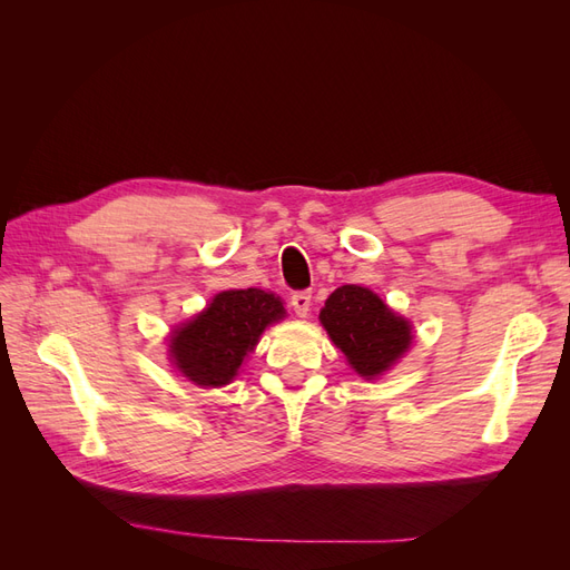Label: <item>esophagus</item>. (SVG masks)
<instances>
[{
	"label": "esophagus",
	"mask_w": 570,
	"mask_h": 570,
	"mask_svg": "<svg viewBox=\"0 0 570 570\" xmlns=\"http://www.w3.org/2000/svg\"><path fill=\"white\" fill-rule=\"evenodd\" d=\"M289 304H292V308H295V314L299 318H304L308 314V308H312V292H306V289L295 292V295H292V299H289Z\"/></svg>",
	"instance_id": "1"
}]
</instances>
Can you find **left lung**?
Returning a JSON list of instances; mask_svg holds the SVG:
<instances>
[{"label":"left lung","instance_id":"8db88e82","mask_svg":"<svg viewBox=\"0 0 570 570\" xmlns=\"http://www.w3.org/2000/svg\"><path fill=\"white\" fill-rule=\"evenodd\" d=\"M321 323L350 358L352 368L375 377L387 371L411 344V325L385 306L368 287L342 285L321 308Z\"/></svg>","mask_w":570,"mask_h":570}]
</instances>
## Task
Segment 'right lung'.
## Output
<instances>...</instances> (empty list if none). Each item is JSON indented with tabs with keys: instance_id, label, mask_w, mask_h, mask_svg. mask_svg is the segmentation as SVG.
I'll return each instance as SVG.
<instances>
[{
	"instance_id": "add662e5",
	"label": "right lung",
	"mask_w": 570,
	"mask_h": 570,
	"mask_svg": "<svg viewBox=\"0 0 570 570\" xmlns=\"http://www.w3.org/2000/svg\"><path fill=\"white\" fill-rule=\"evenodd\" d=\"M285 314L283 302L266 289H228L170 337V358L183 375L204 387L233 381L258 335Z\"/></svg>"
}]
</instances>
